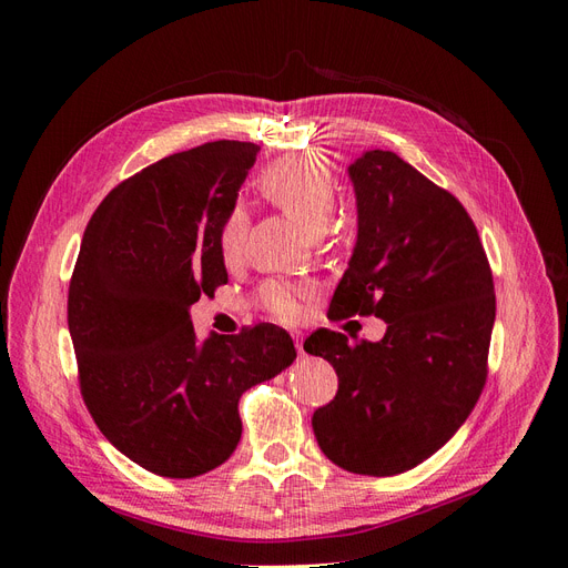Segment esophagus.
Here are the masks:
<instances>
[{
	"label": "esophagus",
	"instance_id": "esophagus-1",
	"mask_svg": "<svg viewBox=\"0 0 568 568\" xmlns=\"http://www.w3.org/2000/svg\"><path fill=\"white\" fill-rule=\"evenodd\" d=\"M294 343H296V351H298V355H305V348H303V334H294Z\"/></svg>",
	"mask_w": 568,
	"mask_h": 568
}]
</instances>
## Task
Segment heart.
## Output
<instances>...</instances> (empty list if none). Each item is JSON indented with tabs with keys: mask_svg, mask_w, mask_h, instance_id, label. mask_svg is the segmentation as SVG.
I'll list each match as a JSON object with an SVG mask.
<instances>
[{
	"mask_svg": "<svg viewBox=\"0 0 568 568\" xmlns=\"http://www.w3.org/2000/svg\"><path fill=\"white\" fill-rule=\"evenodd\" d=\"M257 186L267 201L282 209L288 217L317 236L326 230L336 209V180L332 165L317 153H296L272 163L257 180ZM248 215L242 205H234L220 227V255L227 265L242 261L246 248ZM307 286L286 282H270L261 291V301L267 311L284 322H294L303 311Z\"/></svg>",
	"mask_w": 568,
	"mask_h": 568,
	"instance_id": "1",
	"label": "heart"
}]
</instances>
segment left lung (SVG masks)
<instances>
[{
	"mask_svg": "<svg viewBox=\"0 0 568 568\" xmlns=\"http://www.w3.org/2000/svg\"><path fill=\"white\" fill-rule=\"evenodd\" d=\"M348 178L357 242L329 317L374 315L386 334L355 346L329 329L305 338L338 376L313 432L341 469L395 476L440 450L484 390L493 274L464 205L398 153L365 151Z\"/></svg>",
	"mask_w": 568,
	"mask_h": 568,
	"instance_id": "8db88e82",
	"label": "left lung"
}]
</instances>
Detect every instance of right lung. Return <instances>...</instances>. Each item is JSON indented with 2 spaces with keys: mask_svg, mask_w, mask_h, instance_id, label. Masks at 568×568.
<instances>
[{
  "mask_svg": "<svg viewBox=\"0 0 568 568\" xmlns=\"http://www.w3.org/2000/svg\"><path fill=\"white\" fill-rule=\"evenodd\" d=\"M261 146L209 142L120 182L82 236L68 332L92 419L142 469L194 478L242 438L239 398L296 359L257 324L199 338L189 307L227 284L220 227Z\"/></svg>",
  "mask_w": 568,
  "mask_h": 568,
  "instance_id": "add662e5",
  "label": "right lung"
}]
</instances>
